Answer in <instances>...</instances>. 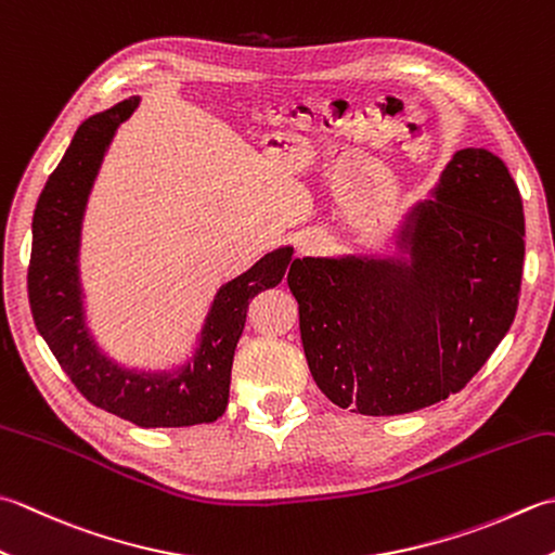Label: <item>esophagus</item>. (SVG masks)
I'll list each match as a JSON object with an SVG mask.
<instances>
[{"label": "esophagus", "instance_id": "34e87169", "mask_svg": "<svg viewBox=\"0 0 555 555\" xmlns=\"http://www.w3.org/2000/svg\"><path fill=\"white\" fill-rule=\"evenodd\" d=\"M314 245H318V241H314V237H306V241L300 243V253H312Z\"/></svg>", "mask_w": 555, "mask_h": 555}]
</instances>
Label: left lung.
<instances>
[{
    "instance_id": "1",
    "label": "left lung",
    "mask_w": 555,
    "mask_h": 555,
    "mask_svg": "<svg viewBox=\"0 0 555 555\" xmlns=\"http://www.w3.org/2000/svg\"><path fill=\"white\" fill-rule=\"evenodd\" d=\"M389 255L302 257L288 271L314 383L336 406L399 416L457 395L515 320L525 209L505 163L460 149Z\"/></svg>"
}]
</instances>
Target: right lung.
Returning a JSON list of instances; mask_svg holds the SVG:
<instances>
[{"label": "right lung", "mask_w": 555, "mask_h": 555, "mask_svg": "<svg viewBox=\"0 0 555 555\" xmlns=\"http://www.w3.org/2000/svg\"><path fill=\"white\" fill-rule=\"evenodd\" d=\"M139 95L83 119L69 149L40 192L33 214L28 300L36 327L62 371L91 401L141 428H182L219 418L231 392V367L247 306L274 288L296 264L281 245L216 291L188 361L170 371L117 363L98 346L86 318L81 284V228L91 190L119 125L139 107Z\"/></svg>", "instance_id": "1"}]
</instances>
